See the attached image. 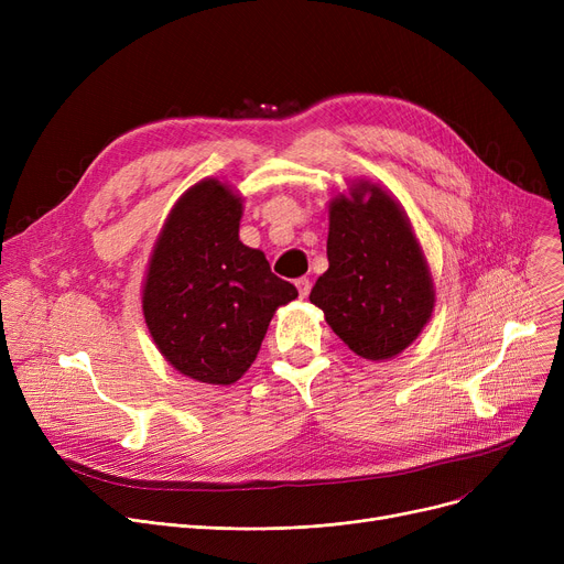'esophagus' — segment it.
Returning a JSON list of instances; mask_svg holds the SVG:
<instances>
[{
    "mask_svg": "<svg viewBox=\"0 0 564 564\" xmlns=\"http://www.w3.org/2000/svg\"><path fill=\"white\" fill-rule=\"evenodd\" d=\"M294 285H297V290H300V297H302V300H306V297H308V292H311V281H308L306 276H302V279L294 281Z\"/></svg>",
    "mask_w": 564,
    "mask_h": 564,
    "instance_id": "esophagus-1",
    "label": "esophagus"
}]
</instances>
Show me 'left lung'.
I'll return each instance as SVG.
<instances>
[{
    "label": "left lung",
    "instance_id": "obj_1",
    "mask_svg": "<svg viewBox=\"0 0 564 564\" xmlns=\"http://www.w3.org/2000/svg\"><path fill=\"white\" fill-rule=\"evenodd\" d=\"M329 270L313 290L334 334L368 361L393 359L434 311V283L402 205L357 181L329 203Z\"/></svg>",
    "mask_w": 564,
    "mask_h": 564
}]
</instances>
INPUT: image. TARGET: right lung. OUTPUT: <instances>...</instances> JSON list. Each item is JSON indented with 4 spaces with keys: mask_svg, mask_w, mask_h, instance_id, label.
<instances>
[{
    "mask_svg": "<svg viewBox=\"0 0 564 564\" xmlns=\"http://www.w3.org/2000/svg\"><path fill=\"white\" fill-rule=\"evenodd\" d=\"M242 196L217 177L175 200L148 260L143 317L162 357L189 379L228 387L258 357L297 288L240 242Z\"/></svg>",
    "mask_w": 564,
    "mask_h": 564,
    "instance_id": "add662e5",
    "label": "right lung"
}]
</instances>
